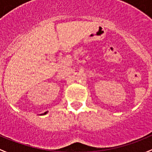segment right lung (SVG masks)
Here are the masks:
<instances>
[{
  "mask_svg": "<svg viewBox=\"0 0 152 152\" xmlns=\"http://www.w3.org/2000/svg\"><path fill=\"white\" fill-rule=\"evenodd\" d=\"M47 113H48V112H46V113H43V114H41V115H46Z\"/></svg>",
  "mask_w": 152,
  "mask_h": 152,
  "instance_id": "add662e5",
  "label": "right lung"
}]
</instances>
